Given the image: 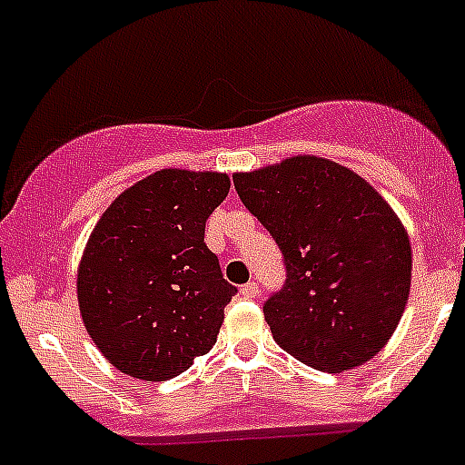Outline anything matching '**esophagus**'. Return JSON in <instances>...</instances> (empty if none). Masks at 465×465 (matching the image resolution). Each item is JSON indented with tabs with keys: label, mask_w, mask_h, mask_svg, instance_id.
I'll list each match as a JSON object with an SVG mask.
<instances>
[{
	"label": "esophagus",
	"mask_w": 465,
	"mask_h": 465,
	"mask_svg": "<svg viewBox=\"0 0 465 465\" xmlns=\"http://www.w3.org/2000/svg\"><path fill=\"white\" fill-rule=\"evenodd\" d=\"M242 296H246V299H253V296H258V292H260V287H258V282L255 281H249V282H244V285H242Z\"/></svg>",
	"instance_id": "obj_1"
}]
</instances>
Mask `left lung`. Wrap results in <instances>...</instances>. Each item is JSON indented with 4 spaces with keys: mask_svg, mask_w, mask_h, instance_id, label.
Instances as JSON below:
<instances>
[{
    "mask_svg": "<svg viewBox=\"0 0 465 465\" xmlns=\"http://www.w3.org/2000/svg\"><path fill=\"white\" fill-rule=\"evenodd\" d=\"M232 183L282 253L285 282L262 306L273 340L326 372L381 351L411 290L409 235L391 205L347 166L311 154Z\"/></svg>",
    "mask_w": 465,
    "mask_h": 465,
    "instance_id": "1",
    "label": "left lung"
}]
</instances>
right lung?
<instances>
[{
    "instance_id": "1",
    "label": "right lung",
    "mask_w": 465,
    "mask_h": 465,
    "mask_svg": "<svg viewBox=\"0 0 465 465\" xmlns=\"http://www.w3.org/2000/svg\"><path fill=\"white\" fill-rule=\"evenodd\" d=\"M228 189L223 173L163 169L97 221L77 272L79 311L121 372L166 381L214 347L237 287L207 249L205 221Z\"/></svg>"
}]
</instances>
